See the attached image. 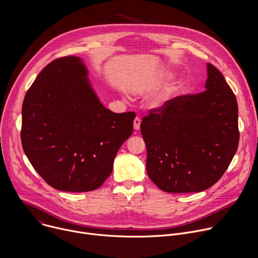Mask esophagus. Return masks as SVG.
I'll use <instances>...</instances> for the list:
<instances>
[{
	"label": "esophagus",
	"instance_id": "1",
	"mask_svg": "<svg viewBox=\"0 0 258 258\" xmlns=\"http://www.w3.org/2000/svg\"><path fill=\"white\" fill-rule=\"evenodd\" d=\"M140 125H141V118L140 117H136L134 120V128L136 131L140 130Z\"/></svg>",
	"mask_w": 258,
	"mask_h": 258
}]
</instances>
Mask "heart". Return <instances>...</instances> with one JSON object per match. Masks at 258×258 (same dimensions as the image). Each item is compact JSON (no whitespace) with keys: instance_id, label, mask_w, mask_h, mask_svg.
<instances>
[{"instance_id":"b5f03b06","label":"heart","mask_w":258,"mask_h":258,"mask_svg":"<svg viewBox=\"0 0 258 258\" xmlns=\"http://www.w3.org/2000/svg\"><path fill=\"white\" fill-rule=\"evenodd\" d=\"M175 92H176V87L174 86V85H170V86H168L167 88H166V90H165V92H164V96H163V98L162 99H160V100H158L157 102H156V107H160V106H162V104H163V102H164V100H166V99H168V98H170L171 96H173L174 94H175Z\"/></svg>"}]
</instances>
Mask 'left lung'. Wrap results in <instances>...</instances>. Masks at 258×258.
<instances>
[{"mask_svg": "<svg viewBox=\"0 0 258 258\" xmlns=\"http://www.w3.org/2000/svg\"><path fill=\"white\" fill-rule=\"evenodd\" d=\"M205 89L168 100L142 119L147 173L164 192L194 193L210 188L238 149L237 99L210 63Z\"/></svg>", "mask_w": 258, "mask_h": 258, "instance_id": "left-lung-1", "label": "left lung"}]
</instances>
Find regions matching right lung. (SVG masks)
Segmentation results:
<instances>
[{"label":"right lung","mask_w":258,"mask_h":258,"mask_svg":"<svg viewBox=\"0 0 258 258\" xmlns=\"http://www.w3.org/2000/svg\"><path fill=\"white\" fill-rule=\"evenodd\" d=\"M135 117V112L105 108L82 59L66 56L49 63L26 92L21 143L48 185L64 192H89L111 174Z\"/></svg>","instance_id":"add662e5"}]
</instances>
